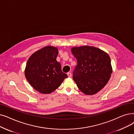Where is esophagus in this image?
Masks as SVG:
<instances>
[{"label":"esophagus","mask_w":134,"mask_h":134,"mask_svg":"<svg viewBox=\"0 0 134 134\" xmlns=\"http://www.w3.org/2000/svg\"><path fill=\"white\" fill-rule=\"evenodd\" d=\"M67 75L68 77H72V73H70V72H68L67 73Z\"/></svg>","instance_id":"obj_1"}]
</instances>
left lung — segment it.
<instances>
[{
    "instance_id": "8db88e82",
    "label": "left lung",
    "mask_w": 134,
    "mask_h": 134,
    "mask_svg": "<svg viewBox=\"0 0 134 134\" xmlns=\"http://www.w3.org/2000/svg\"><path fill=\"white\" fill-rule=\"evenodd\" d=\"M71 51L76 58L77 65L73 79L84 94H96L106 85L112 73L110 57L106 52L94 47H73Z\"/></svg>"
}]
</instances>
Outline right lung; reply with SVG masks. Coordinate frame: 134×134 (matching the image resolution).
I'll return each mask as SVG.
<instances>
[{
  "label": "right lung",
  "mask_w": 134,
  "mask_h": 134,
  "mask_svg": "<svg viewBox=\"0 0 134 134\" xmlns=\"http://www.w3.org/2000/svg\"><path fill=\"white\" fill-rule=\"evenodd\" d=\"M58 54L57 48L47 46L35 52L27 61L25 77L33 88L42 94L53 92L67 78L56 61Z\"/></svg>",
  "instance_id": "add662e5"
}]
</instances>
